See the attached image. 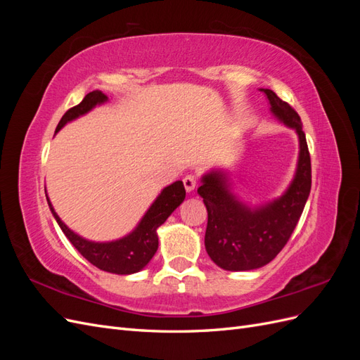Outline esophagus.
I'll list each match as a JSON object with an SVG mask.
<instances>
[{"mask_svg": "<svg viewBox=\"0 0 360 360\" xmlns=\"http://www.w3.org/2000/svg\"><path fill=\"white\" fill-rule=\"evenodd\" d=\"M183 184L188 192H192L195 188H197V177L192 176V174H188V176H184L183 179Z\"/></svg>", "mask_w": 360, "mask_h": 360, "instance_id": "34e87169", "label": "esophagus"}]
</instances>
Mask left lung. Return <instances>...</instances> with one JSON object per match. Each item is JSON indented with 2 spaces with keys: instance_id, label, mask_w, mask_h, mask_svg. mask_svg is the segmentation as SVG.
<instances>
[{
  "instance_id": "1",
  "label": "left lung",
  "mask_w": 360,
  "mask_h": 360,
  "mask_svg": "<svg viewBox=\"0 0 360 360\" xmlns=\"http://www.w3.org/2000/svg\"><path fill=\"white\" fill-rule=\"evenodd\" d=\"M270 111L299 136L296 176L282 197L250 209L230 192V179L222 171L202 177L198 193L207 209L205 250L224 270H254L270 263L288 242L311 192V156L299 114L269 89H261Z\"/></svg>"
}]
</instances>
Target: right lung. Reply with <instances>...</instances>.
Segmentation results:
<instances>
[{"instance_id": "obj_1", "label": "right lung", "mask_w": 360, "mask_h": 360, "mask_svg": "<svg viewBox=\"0 0 360 360\" xmlns=\"http://www.w3.org/2000/svg\"><path fill=\"white\" fill-rule=\"evenodd\" d=\"M108 97L99 90L89 93L79 105L70 108V110L63 115L56 132H58L66 123L86 114L91 111L96 105L105 103ZM184 197H186V191H184L183 181H174L160 192L159 197L150 205V209L147 210V213L132 233L123 238H120V240L106 243L90 242L86 240V238L75 234L70 228L60 219V216L56 213V210H53L48 195L46 200L49 204V209L53 217H56V221L58 222L64 236L69 238L70 243L78 249V252L85 259H89L97 269L110 271V274L130 275L136 274L141 269H144L148 264V261L153 258L159 246L158 228L165 222L168 219V216L183 202Z\"/></svg>"}]
</instances>
